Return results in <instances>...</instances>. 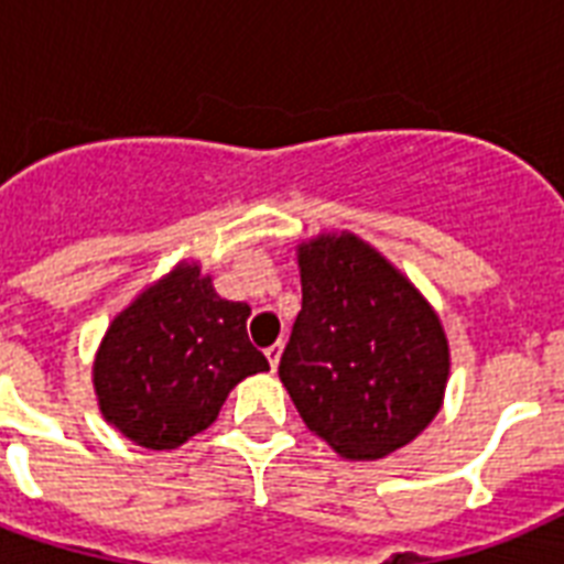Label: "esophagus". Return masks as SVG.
Returning a JSON list of instances; mask_svg holds the SVG:
<instances>
[{"label": "esophagus", "mask_w": 564, "mask_h": 564, "mask_svg": "<svg viewBox=\"0 0 564 564\" xmlns=\"http://www.w3.org/2000/svg\"><path fill=\"white\" fill-rule=\"evenodd\" d=\"M281 354H283V343H281V339L265 348V357H269V366H272V371L278 369V362H281Z\"/></svg>", "instance_id": "obj_1"}]
</instances>
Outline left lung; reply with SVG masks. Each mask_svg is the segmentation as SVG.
<instances>
[{"label": "left lung", "instance_id": "1", "mask_svg": "<svg viewBox=\"0 0 564 564\" xmlns=\"http://www.w3.org/2000/svg\"><path fill=\"white\" fill-rule=\"evenodd\" d=\"M301 313L281 375L295 410L348 459H380L442 406L447 339L427 301L354 234L299 248Z\"/></svg>", "mask_w": 564, "mask_h": 564}]
</instances>
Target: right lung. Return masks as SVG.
I'll return each instance as SVG.
<instances>
[{
  "label": "right lung",
  "instance_id": "obj_1",
  "mask_svg": "<svg viewBox=\"0 0 564 564\" xmlns=\"http://www.w3.org/2000/svg\"><path fill=\"white\" fill-rule=\"evenodd\" d=\"M251 307L216 295L198 265H178L113 318L93 362L101 415L152 451L184 445L216 421L239 380L269 371L248 343Z\"/></svg>",
  "mask_w": 564,
  "mask_h": 564
}]
</instances>
